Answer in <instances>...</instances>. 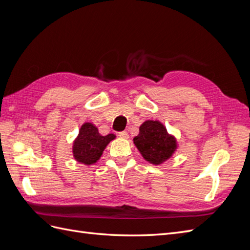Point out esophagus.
<instances>
[{"label": "esophagus", "instance_id": "34e87169", "mask_svg": "<svg viewBox=\"0 0 250 250\" xmlns=\"http://www.w3.org/2000/svg\"><path fill=\"white\" fill-rule=\"evenodd\" d=\"M119 137L122 139H128L129 138V135H128L127 131H121V132H119Z\"/></svg>", "mask_w": 250, "mask_h": 250}]
</instances>
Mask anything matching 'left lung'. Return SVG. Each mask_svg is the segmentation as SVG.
I'll return each mask as SVG.
<instances>
[{
    "label": "left lung",
    "instance_id": "obj_1",
    "mask_svg": "<svg viewBox=\"0 0 250 250\" xmlns=\"http://www.w3.org/2000/svg\"><path fill=\"white\" fill-rule=\"evenodd\" d=\"M133 143L142 156L152 165H162L176 152V138L167 131L160 121L147 120L140 126V133Z\"/></svg>",
    "mask_w": 250,
    "mask_h": 250
}]
</instances>
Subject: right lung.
Returning <instances> with one entry per match:
<instances>
[{
	"mask_svg": "<svg viewBox=\"0 0 250 250\" xmlns=\"http://www.w3.org/2000/svg\"><path fill=\"white\" fill-rule=\"evenodd\" d=\"M115 139L116 134L102 135L93 123H83L77 138L73 142V156L80 164L85 166L94 165L100 160L104 149Z\"/></svg>",
	"mask_w": 250,
	"mask_h": 250,
	"instance_id": "right-lung-1",
	"label": "right lung"
}]
</instances>
